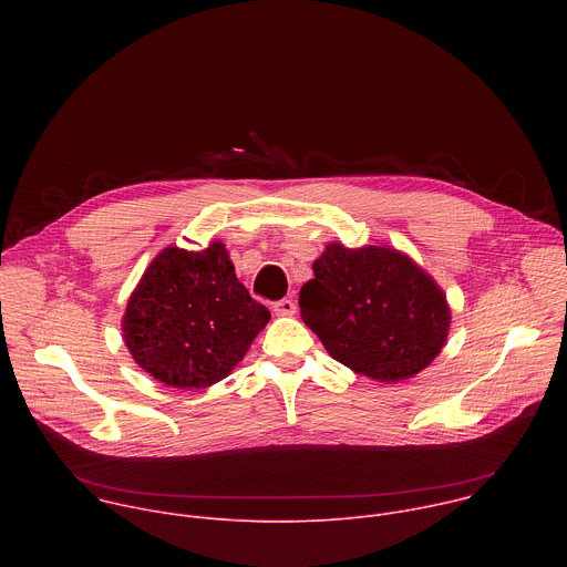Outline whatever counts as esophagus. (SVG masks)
<instances>
[{"instance_id": "1", "label": "esophagus", "mask_w": 567, "mask_h": 567, "mask_svg": "<svg viewBox=\"0 0 567 567\" xmlns=\"http://www.w3.org/2000/svg\"><path fill=\"white\" fill-rule=\"evenodd\" d=\"M274 311H276V316H293L296 313V302L291 298H282L274 305Z\"/></svg>"}]
</instances>
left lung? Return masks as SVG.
I'll use <instances>...</instances> for the list:
<instances>
[{"label":"left lung","mask_w":567,"mask_h":567,"mask_svg":"<svg viewBox=\"0 0 567 567\" xmlns=\"http://www.w3.org/2000/svg\"><path fill=\"white\" fill-rule=\"evenodd\" d=\"M300 289L305 326L357 374L396 383L420 374L446 346L451 307L411 256L388 245L330 241Z\"/></svg>","instance_id":"obj_1"}]
</instances>
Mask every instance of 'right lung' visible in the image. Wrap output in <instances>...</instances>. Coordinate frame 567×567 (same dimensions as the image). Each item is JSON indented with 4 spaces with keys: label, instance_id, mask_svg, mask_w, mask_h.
Segmentation results:
<instances>
[{
    "label": "right lung",
    "instance_id": "obj_1",
    "mask_svg": "<svg viewBox=\"0 0 567 567\" xmlns=\"http://www.w3.org/2000/svg\"><path fill=\"white\" fill-rule=\"evenodd\" d=\"M269 318L215 239L202 251H161L130 293L121 328L138 368L166 385L197 390L226 379Z\"/></svg>",
    "mask_w": 567,
    "mask_h": 567
}]
</instances>
